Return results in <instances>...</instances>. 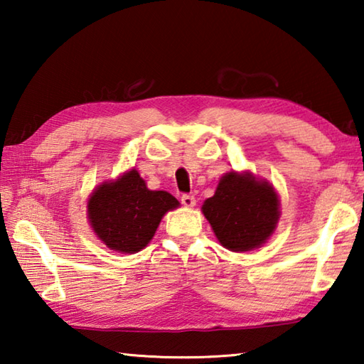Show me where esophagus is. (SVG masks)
I'll use <instances>...</instances> for the list:
<instances>
[{"mask_svg": "<svg viewBox=\"0 0 364 364\" xmlns=\"http://www.w3.org/2000/svg\"><path fill=\"white\" fill-rule=\"evenodd\" d=\"M181 204L184 207H194L196 205V197L193 194H183L181 196Z\"/></svg>", "mask_w": 364, "mask_h": 364, "instance_id": "1", "label": "esophagus"}]
</instances>
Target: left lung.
Listing matches in <instances>:
<instances>
[{
    "instance_id": "1",
    "label": "left lung",
    "mask_w": 364,
    "mask_h": 364,
    "mask_svg": "<svg viewBox=\"0 0 364 364\" xmlns=\"http://www.w3.org/2000/svg\"><path fill=\"white\" fill-rule=\"evenodd\" d=\"M202 212L221 245L245 252L262 245L273 234L279 218V200L268 183L231 171L221 178Z\"/></svg>"
}]
</instances>
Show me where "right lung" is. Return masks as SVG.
Masks as SVG:
<instances>
[{
	"instance_id": "add662e5",
	"label": "right lung",
	"mask_w": 364,
	"mask_h": 364,
	"mask_svg": "<svg viewBox=\"0 0 364 364\" xmlns=\"http://www.w3.org/2000/svg\"><path fill=\"white\" fill-rule=\"evenodd\" d=\"M178 200L167 191H149L136 170L104 183L88 202V218L109 249L134 254L144 249L160 220Z\"/></svg>"
}]
</instances>
